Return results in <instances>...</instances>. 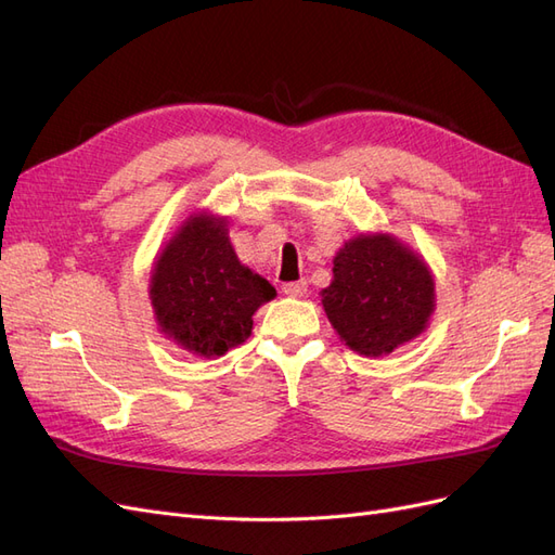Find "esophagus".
Wrapping results in <instances>:
<instances>
[{"label": "esophagus", "instance_id": "esophagus-1", "mask_svg": "<svg viewBox=\"0 0 555 555\" xmlns=\"http://www.w3.org/2000/svg\"><path fill=\"white\" fill-rule=\"evenodd\" d=\"M282 292L287 294V296H292V298H300L304 296L306 292H308V282L306 280H298V282H287L282 287Z\"/></svg>", "mask_w": 555, "mask_h": 555}]
</instances>
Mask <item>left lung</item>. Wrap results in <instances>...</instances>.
Returning a JSON list of instances; mask_svg holds the SVG:
<instances>
[{"label":"left lung","mask_w":555,"mask_h":555,"mask_svg":"<svg viewBox=\"0 0 555 555\" xmlns=\"http://www.w3.org/2000/svg\"><path fill=\"white\" fill-rule=\"evenodd\" d=\"M322 306L349 349L384 357L426 331L435 282L426 261L398 238L361 233L335 255Z\"/></svg>","instance_id":"left-lung-1"}]
</instances>
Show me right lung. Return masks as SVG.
I'll list each match as a JSON object with an SVG mask.
<instances>
[{"label":"right lung","instance_id":"1","mask_svg":"<svg viewBox=\"0 0 555 555\" xmlns=\"http://www.w3.org/2000/svg\"><path fill=\"white\" fill-rule=\"evenodd\" d=\"M273 298V284L238 261L224 217L210 212L182 222L150 278L159 331L206 359L245 343L251 314Z\"/></svg>","mask_w":555,"mask_h":555}]
</instances>
